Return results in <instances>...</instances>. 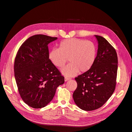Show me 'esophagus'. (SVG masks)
Returning <instances> with one entry per match:
<instances>
[{"label":"esophagus","mask_w":132,"mask_h":132,"mask_svg":"<svg viewBox=\"0 0 132 132\" xmlns=\"http://www.w3.org/2000/svg\"><path fill=\"white\" fill-rule=\"evenodd\" d=\"M70 80H71L70 78H67V77H65V81H67Z\"/></svg>","instance_id":"esophagus-1"}]
</instances>
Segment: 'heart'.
Here are the masks:
<instances>
[{"mask_svg":"<svg viewBox=\"0 0 132 132\" xmlns=\"http://www.w3.org/2000/svg\"><path fill=\"white\" fill-rule=\"evenodd\" d=\"M97 48L91 41L77 38H67L61 41L59 48H53L48 54V58L56 67L61 68L65 76L72 77L79 71L86 73L93 66L96 58ZM69 59H68V58Z\"/></svg>","mask_w":132,"mask_h":132,"instance_id":"heart-1","label":"heart"}]
</instances>
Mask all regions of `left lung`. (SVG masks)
Masks as SVG:
<instances>
[{
    "mask_svg": "<svg viewBox=\"0 0 132 132\" xmlns=\"http://www.w3.org/2000/svg\"><path fill=\"white\" fill-rule=\"evenodd\" d=\"M98 51L93 66L75 78L78 86L73 94L81 109L93 111L102 106L113 93L116 86L118 57L115 48L104 37L95 35Z\"/></svg>",
    "mask_w": 132,
    "mask_h": 132,
    "instance_id": "left-lung-1",
    "label": "left lung"
}]
</instances>
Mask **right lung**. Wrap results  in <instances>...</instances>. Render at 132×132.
<instances>
[{"label": "right lung", "mask_w": 132, "mask_h": 132, "mask_svg": "<svg viewBox=\"0 0 132 132\" xmlns=\"http://www.w3.org/2000/svg\"><path fill=\"white\" fill-rule=\"evenodd\" d=\"M44 35H35L26 40L17 52L14 75L21 97L34 109L45 106L65 82L61 73L48 58V44L56 40Z\"/></svg>", "instance_id": "right-lung-1"}]
</instances>
